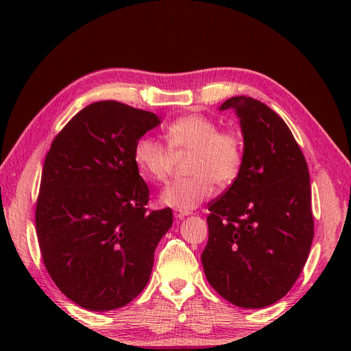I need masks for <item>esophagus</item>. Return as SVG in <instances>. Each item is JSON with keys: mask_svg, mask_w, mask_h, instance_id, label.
Here are the masks:
<instances>
[{"mask_svg": "<svg viewBox=\"0 0 351 351\" xmlns=\"http://www.w3.org/2000/svg\"><path fill=\"white\" fill-rule=\"evenodd\" d=\"M189 215V212L187 210H182V209H174V217L176 218H184V217H187Z\"/></svg>", "mask_w": 351, "mask_h": 351, "instance_id": "34e87169", "label": "esophagus"}]
</instances>
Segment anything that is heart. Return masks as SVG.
<instances>
[{
  "instance_id": "1",
  "label": "heart",
  "mask_w": 351,
  "mask_h": 351,
  "mask_svg": "<svg viewBox=\"0 0 351 351\" xmlns=\"http://www.w3.org/2000/svg\"><path fill=\"white\" fill-rule=\"evenodd\" d=\"M164 143L151 136H142L134 143L133 159L141 174L151 182H165L176 161L174 154L192 152L187 164L190 177L177 180L165 187L162 204L190 210L205 202L214 184L228 187L236 182L243 167V141L232 130L200 114H189L167 127Z\"/></svg>"
}]
</instances>
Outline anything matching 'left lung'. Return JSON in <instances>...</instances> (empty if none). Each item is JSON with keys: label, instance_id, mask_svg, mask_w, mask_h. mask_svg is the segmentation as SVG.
I'll list each match as a JSON object with an SVG mask.
<instances>
[{"label": "left lung", "instance_id": "left-lung-1", "mask_svg": "<svg viewBox=\"0 0 351 351\" xmlns=\"http://www.w3.org/2000/svg\"><path fill=\"white\" fill-rule=\"evenodd\" d=\"M244 137L239 178L208 204L202 265L209 284L240 307L269 306L291 290L313 240L311 178L289 125L263 102L227 99Z\"/></svg>", "mask_w": 351, "mask_h": 351}]
</instances>
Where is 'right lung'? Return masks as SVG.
Here are the masks:
<instances>
[{"label":"right lung","mask_w":351,"mask_h":351,"mask_svg":"<svg viewBox=\"0 0 351 351\" xmlns=\"http://www.w3.org/2000/svg\"><path fill=\"white\" fill-rule=\"evenodd\" d=\"M159 124L117 101L88 105L54 137L42 168L35 222L42 261L62 294L93 312L130 303L149 281L171 208L147 209L136 141Z\"/></svg>","instance_id":"1"}]
</instances>
